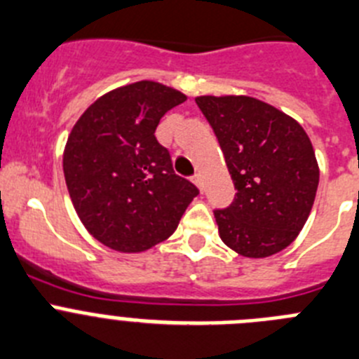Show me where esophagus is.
Listing matches in <instances>:
<instances>
[{
	"label": "esophagus",
	"mask_w": 359,
	"mask_h": 359,
	"mask_svg": "<svg viewBox=\"0 0 359 359\" xmlns=\"http://www.w3.org/2000/svg\"><path fill=\"white\" fill-rule=\"evenodd\" d=\"M193 182L196 184V187H198L200 191H203V179H202V175H200V173H196V175L193 177Z\"/></svg>",
	"instance_id": "esophagus-1"
}]
</instances>
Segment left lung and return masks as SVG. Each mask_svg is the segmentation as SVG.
<instances>
[{
    "label": "left lung",
    "mask_w": 359,
    "mask_h": 359,
    "mask_svg": "<svg viewBox=\"0 0 359 359\" xmlns=\"http://www.w3.org/2000/svg\"><path fill=\"white\" fill-rule=\"evenodd\" d=\"M215 130L238 189L225 211H215L219 238L250 259L292 245L315 202L320 170L297 119L245 95L195 98Z\"/></svg>",
    "instance_id": "obj_1"
}]
</instances>
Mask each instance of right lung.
<instances>
[{"instance_id":"obj_1","label":"right lung","mask_w":359,"mask_h":359,"mask_svg":"<svg viewBox=\"0 0 359 359\" xmlns=\"http://www.w3.org/2000/svg\"><path fill=\"white\" fill-rule=\"evenodd\" d=\"M187 96L141 80L100 96L73 125L62 168L71 202L87 232L105 247L137 254L175 232L198 195L175 175L156 128Z\"/></svg>"}]
</instances>
